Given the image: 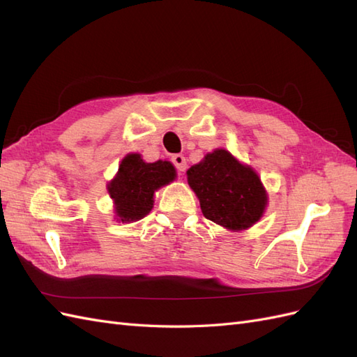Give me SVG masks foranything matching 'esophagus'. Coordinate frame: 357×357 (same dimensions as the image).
<instances>
[{
    "instance_id": "obj_1",
    "label": "esophagus",
    "mask_w": 357,
    "mask_h": 357,
    "mask_svg": "<svg viewBox=\"0 0 357 357\" xmlns=\"http://www.w3.org/2000/svg\"><path fill=\"white\" fill-rule=\"evenodd\" d=\"M171 160H172V164H174V167L177 168V171L178 172H183L186 169V158L183 156V155H174L171 158Z\"/></svg>"
}]
</instances>
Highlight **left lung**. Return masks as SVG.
<instances>
[{"label": "left lung", "mask_w": 357, "mask_h": 357, "mask_svg": "<svg viewBox=\"0 0 357 357\" xmlns=\"http://www.w3.org/2000/svg\"><path fill=\"white\" fill-rule=\"evenodd\" d=\"M186 174L208 220L229 231H243L262 218L268 195L261 178L228 150L215 149Z\"/></svg>", "instance_id": "8db88e82"}]
</instances>
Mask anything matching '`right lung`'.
I'll return each mask as SVG.
<instances>
[{
	"label": "right lung",
	"mask_w": 357,
	"mask_h": 357,
	"mask_svg": "<svg viewBox=\"0 0 357 357\" xmlns=\"http://www.w3.org/2000/svg\"><path fill=\"white\" fill-rule=\"evenodd\" d=\"M176 168L168 160L147 164L142 155H126L116 177L107 185L119 222L129 223L143 219L153 208L155 192L176 178Z\"/></svg>",
	"instance_id": "add662e5"
}]
</instances>
